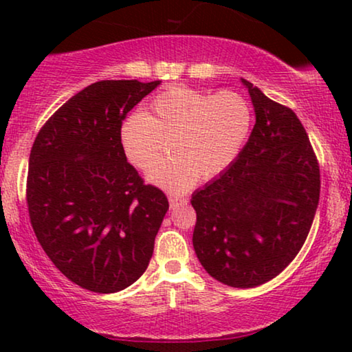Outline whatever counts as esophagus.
Instances as JSON below:
<instances>
[{"label":"esophagus","instance_id":"esophagus-1","mask_svg":"<svg viewBox=\"0 0 352 352\" xmlns=\"http://www.w3.org/2000/svg\"><path fill=\"white\" fill-rule=\"evenodd\" d=\"M184 204H187V200L182 199V197H170V206L173 210H175L176 206L184 205Z\"/></svg>","mask_w":352,"mask_h":352}]
</instances>
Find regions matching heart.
Segmentation results:
<instances>
[{
	"label": "heart",
	"mask_w": 352,
	"mask_h": 352,
	"mask_svg": "<svg viewBox=\"0 0 352 352\" xmlns=\"http://www.w3.org/2000/svg\"><path fill=\"white\" fill-rule=\"evenodd\" d=\"M252 129L247 100L232 91L204 94L171 86L152 100L147 113H133L120 126V147L138 170H148L166 151L170 160L157 163L147 179L173 194H184L195 182L213 179L232 165Z\"/></svg>",
	"instance_id": "1"
}]
</instances>
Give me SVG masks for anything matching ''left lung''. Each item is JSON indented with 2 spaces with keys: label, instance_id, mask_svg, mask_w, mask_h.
Here are the masks:
<instances>
[{
  "label": "left lung",
  "instance_id": "8db88e82",
  "mask_svg": "<svg viewBox=\"0 0 352 352\" xmlns=\"http://www.w3.org/2000/svg\"><path fill=\"white\" fill-rule=\"evenodd\" d=\"M242 83L256 123L232 165L192 195V242L211 277L253 288L278 276L301 250L319 205L320 171L295 112Z\"/></svg>",
  "mask_w": 352,
  "mask_h": 352
}]
</instances>
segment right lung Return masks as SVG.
Segmentation results:
<instances>
[{
  "instance_id": "obj_1",
  "label": "right lung",
  "mask_w": 352,
  "mask_h": 352,
  "mask_svg": "<svg viewBox=\"0 0 352 352\" xmlns=\"http://www.w3.org/2000/svg\"><path fill=\"white\" fill-rule=\"evenodd\" d=\"M158 85H89L33 142L27 177L32 228L54 266L89 292H120L146 272L170 206L158 187L144 184L118 139L126 113Z\"/></svg>"
}]
</instances>
